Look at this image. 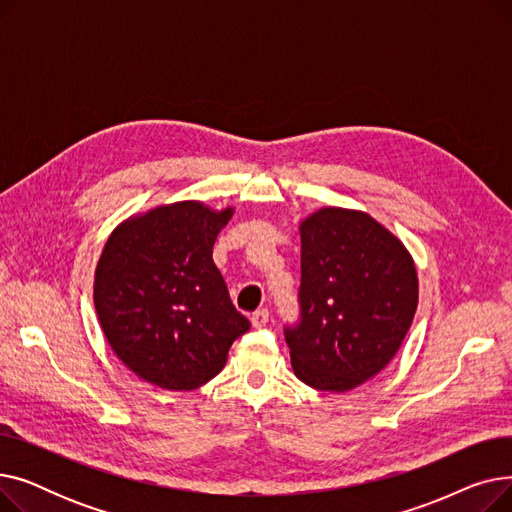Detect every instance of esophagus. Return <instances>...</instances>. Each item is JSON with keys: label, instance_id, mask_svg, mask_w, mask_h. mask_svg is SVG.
Instances as JSON below:
<instances>
[{"label": "esophagus", "instance_id": "1", "mask_svg": "<svg viewBox=\"0 0 512 512\" xmlns=\"http://www.w3.org/2000/svg\"><path fill=\"white\" fill-rule=\"evenodd\" d=\"M251 321H253V326L255 328H263L267 321H270V311L267 309H257L253 315H251Z\"/></svg>", "mask_w": 512, "mask_h": 512}]
</instances>
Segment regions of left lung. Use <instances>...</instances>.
I'll use <instances>...</instances> for the list:
<instances>
[{
    "instance_id": "8db88e82",
    "label": "left lung",
    "mask_w": 512,
    "mask_h": 512,
    "mask_svg": "<svg viewBox=\"0 0 512 512\" xmlns=\"http://www.w3.org/2000/svg\"><path fill=\"white\" fill-rule=\"evenodd\" d=\"M419 282L405 245L363 211L324 207L301 224V319L286 326L294 375L346 392L380 373L405 340Z\"/></svg>"
}]
</instances>
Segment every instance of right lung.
<instances>
[{
	"mask_svg": "<svg viewBox=\"0 0 512 512\" xmlns=\"http://www.w3.org/2000/svg\"><path fill=\"white\" fill-rule=\"evenodd\" d=\"M232 207H155L120 224L95 270L101 330L118 359L166 390H195L226 365L251 324L230 301L213 245Z\"/></svg>",
	"mask_w": 512,
	"mask_h": 512,
	"instance_id": "obj_1",
	"label": "right lung"
}]
</instances>
